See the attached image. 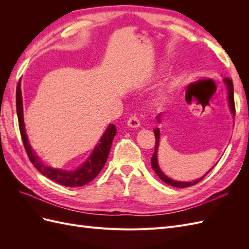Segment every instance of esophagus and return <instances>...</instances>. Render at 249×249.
Here are the masks:
<instances>
[{"label": "esophagus", "instance_id": "34e87169", "mask_svg": "<svg viewBox=\"0 0 249 249\" xmlns=\"http://www.w3.org/2000/svg\"><path fill=\"white\" fill-rule=\"evenodd\" d=\"M127 125L131 127H138L140 126V120L136 115L131 116L129 119H127Z\"/></svg>", "mask_w": 249, "mask_h": 249}]
</instances>
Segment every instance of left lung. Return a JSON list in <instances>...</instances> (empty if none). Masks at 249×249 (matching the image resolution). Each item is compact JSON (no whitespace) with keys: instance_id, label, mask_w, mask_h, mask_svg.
<instances>
[{"instance_id":"8db88e82","label":"left lung","mask_w":249,"mask_h":249,"mask_svg":"<svg viewBox=\"0 0 249 249\" xmlns=\"http://www.w3.org/2000/svg\"><path fill=\"white\" fill-rule=\"evenodd\" d=\"M224 83L225 85L228 87V91H229V105H230V109L231 111V114L235 116L236 114V109H235V101H233V86H232V81L230 78H224ZM160 114L158 115V122H160ZM155 138H156V144H155V152L153 154L152 159H150V162H152V168L154 169V171L157 173V176L159 177L164 183H166L172 187H178V188H187V187H190L193 186L195 184L199 183L200 180L205 178L208 173L212 170L213 168H211L205 176L201 177L200 178L196 179V180H193V182H178V180H173L171 178H169L168 177H166L162 172V170L160 169L159 165H158V147H159V141H160V131L159 129H155Z\"/></svg>"}]
</instances>
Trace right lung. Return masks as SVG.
<instances>
[{
	"instance_id": "obj_1",
	"label": "right lung",
	"mask_w": 249,
	"mask_h": 249,
	"mask_svg": "<svg viewBox=\"0 0 249 249\" xmlns=\"http://www.w3.org/2000/svg\"><path fill=\"white\" fill-rule=\"evenodd\" d=\"M17 113L18 118V126L20 136L22 139V143L28 157L31 163L34 165V167L38 170L41 175L52 179L53 182L60 184L66 187H81L88 184L99 175L105 163L107 161V158L110 153V148L112 145V141L114 139L116 135V127L114 124H110L107 131L102 136L100 143L93 149L92 154L86 160V162L82 165L81 167L73 171H67L61 169H55L50 166H47L46 164L39 159L38 156H36L34 150L30 145L24 124V112H22V99H21V91H20V81L18 83L17 87Z\"/></svg>"
}]
</instances>
